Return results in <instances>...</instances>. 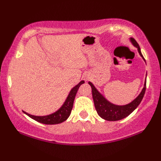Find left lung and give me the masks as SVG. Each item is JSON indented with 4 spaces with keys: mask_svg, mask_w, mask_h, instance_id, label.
I'll use <instances>...</instances> for the list:
<instances>
[{
    "mask_svg": "<svg viewBox=\"0 0 161 161\" xmlns=\"http://www.w3.org/2000/svg\"><path fill=\"white\" fill-rule=\"evenodd\" d=\"M130 40L131 41H132L133 45L138 48V52L139 55L143 58L142 53H141L140 48H139V44L137 43V42L133 38H131ZM143 59L145 60L144 58H143ZM88 84L90 85L91 87H92L93 100H94V106H95L98 115H99L102 119H105L106 121H119V120L123 119L127 117V116H128L130 114L132 113V112L136 109L137 106L139 105L141 101H142L146 89V82H145L144 88H143L142 92L140 93V94H139L133 101L131 102L130 103L127 104V105L116 106L111 103H109L107 100H106L105 98L98 92V91L97 90L95 87L93 86L92 82H89Z\"/></svg>",
    "mask_w": 161,
    "mask_h": 161,
    "instance_id": "obj_1",
    "label": "left lung"
}]
</instances>
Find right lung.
Here are the masks:
<instances>
[{
	"instance_id": "obj_1",
	"label": "right lung",
	"mask_w": 161,
	"mask_h": 161,
	"mask_svg": "<svg viewBox=\"0 0 161 161\" xmlns=\"http://www.w3.org/2000/svg\"><path fill=\"white\" fill-rule=\"evenodd\" d=\"M83 83H85L84 81H81L77 86H75L72 90L69 92L67 100L64 103V105L61 106V109H59L57 112H54L51 115H46V116H34L30 114L24 112L27 115L31 118L32 119L35 120L38 122L45 124V125H56V124L62 123L68 119V117L70 115L71 111H72L73 101H74L75 97L76 95V93L78 92L79 87Z\"/></svg>"
}]
</instances>
